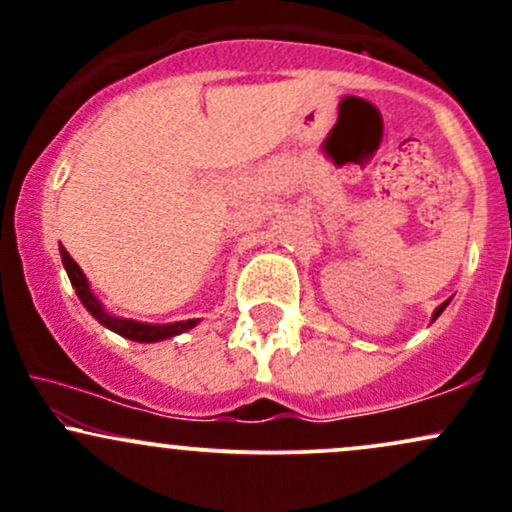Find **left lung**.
<instances>
[{"label": "left lung", "instance_id": "obj_1", "mask_svg": "<svg viewBox=\"0 0 512 512\" xmlns=\"http://www.w3.org/2000/svg\"><path fill=\"white\" fill-rule=\"evenodd\" d=\"M448 303H450V298H448V301H445V303H440L436 310H433V317H431V322H436V320H438V315H440V313H443V310H445V308H448Z\"/></svg>", "mask_w": 512, "mask_h": 512}]
</instances>
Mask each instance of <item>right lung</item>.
<instances>
[{
	"instance_id": "add662e5",
	"label": "right lung",
	"mask_w": 512,
	"mask_h": 512,
	"mask_svg": "<svg viewBox=\"0 0 512 512\" xmlns=\"http://www.w3.org/2000/svg\"><path fill=\"white\" fill-rule=\"evenodd\" d=\"M60 255H62L64 269H67L69 281H72L76 296H79V301L84 303V308L96 317L103 327H108V330L120 334V337L132 339V342H139V344H154V342H163V339L178 337V334L197 327L199 320H180V322H170V325H151V322H137V320H127V317L110 315L108 310H105V305L96 298V293L91 291V284H88L86 274L81 272L79 264L72 260V255H69L62 245H60Z\"/></svg>"
}]
</instances>
